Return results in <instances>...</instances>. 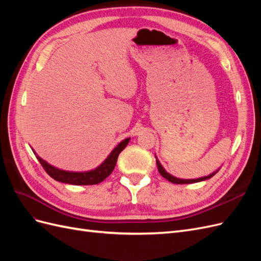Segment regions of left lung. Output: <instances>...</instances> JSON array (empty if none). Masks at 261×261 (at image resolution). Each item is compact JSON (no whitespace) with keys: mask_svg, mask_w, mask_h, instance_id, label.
Returning a JSON list of instances; mask_svg holds the SVG:
<instances>
[{"mask_svg":"<svg viewBox=\"0 0 261 261\" xmlns=\"http://www.w3.org/2000/svg\"><path fill=\"white\" fill-rule=\"evenodd\" d=\"M155 161H156V167H158V170H159L160 174H161L165 179H168L169 181H171V183H173V184H191V183H197V181H201V180H204V179H208V178L212 177V176L215 175L216 173L218 172V171H217V172L212 173V174H210V175H208V176H203V177L197 178V179H180V178H176V177H174V176H172L171 174H169L168 172H165V170L162 168V165L160 164L159 160H158L156 158H155Z\"/></svg>","mask_w":261,"mask_h":261,"instance_id":"obj_1","label":"left lung"}]
</instances>
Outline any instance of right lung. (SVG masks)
Returning a JSON list of instances; mask_svg holds the SVG:
<instances>
[{
	"label": "right lung",
	"mask_w": 261,
	"mask_h": 261,
	"mask_svg": "<svg viewBox=\"0 0 261 261\" xmlns=\"http://www.w3.org/2000/svg\"><path fill=\"white\" fill-rule=\"evenodd\" d=\"M128 141L129 138H126L123 141H121V143L113 149V151L109 154V156L100 167L88 172L63 171L52 167L48 162L42 160L40 156L37 155V159L42 165L44 171L55 180L72 185H96L101 183L102 180H105L110 174H111L115 168L118 154H120L123 151V149L127 146Z\"/></svg>",
	"instance_id": "add662e5"
}]
</instances>
